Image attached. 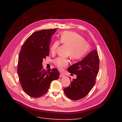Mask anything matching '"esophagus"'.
Wrapping results in <instances>:
<instances>
[{"instance_id":"esophagus-1","label":"esophagus","mask_w":122,"mask_h":122,"mask_svg":"<svg viewBox=\"0 0 122 122\" xmlns=\"http://www.w3.org/2000/svg\"><path fill=\"white\" fill-rule=\"evenodd\" d=\"M65 77V75L62 73H60V76H59V77L60 78H63V77Z\"/></svg>"}]
</instances>
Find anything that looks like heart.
<instances>
[{
  "instance_id": "1",
  "label": "heart",
  "mask_w": 122,
  "mask_h": 122,
  "mask_svg": "<svg viewBox=\"0 0 122 122\" xmlns=\"http://www.w3.org/2000/svg\"><path fill=\"white\" fill-rule=\"evenodd\" d=\"M60 41L55 40L50 47L51 53H55L60 44H62L69 47L68 55L74 60H81L84 58L90 51L91 46L86 42L85 39L80 35L75 32L65 31L60 35ZM67 58L58 57L54 60V64L60 69L66 67L68 64Z\"/></svg>"
}]
</instances>
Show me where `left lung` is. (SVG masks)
Masks as SVG:
<instances>
[{"label": "left lung", "mask_w": 122, "mask_h": 122, "mask_svg": "<svg viewBox=\"0 0 122 122\" xmlns=\"http://www.w3.org/2000/svg\"><path fill=\"white\" fill-rule=\"evenodd\" d=\"M99 68V58L97 52L94 50L81 61L67 68L71 74L77 78L64 89L65 95L73 100H77L87 95L96 83Z\"/></svg>", "instance_id": "left-lung-1"}]
</instances>
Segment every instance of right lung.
Listing matches in <instances>:
<instances>
[{"mask_svg":"<svg viewBox=\"0 0 122 122\" xmlns=\"http://www.w3.org/2000/svg\"><path fill=\"white\" fill-rule=\"evenodd\" d=\"M56 28L33 33L25 41L18 57L17 73L24 92L32 97H39L48 90L51 82L58 79L57 69L45 71L43 59L49 56V45L52 35Z\"/></svg>","mask_w":122,"mask_h":122,"instance_id":"add662e5","label":"right lung"}]
</instances>
